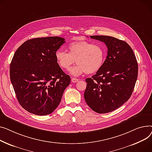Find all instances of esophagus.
Returning a JSON list of instances; mask_svg holds the SVG:
<instances>
[{
  "instance_id": "34e87169",
  "label": "esophagus",
  "mask_w": 152,
  "mask_h": 152,
  "mask_svg": "<svg viewBox=\"0 0 152 152\" xmlns=\"http://www.w3.org/2000/svg\"><path fill=\"white\" fill-rule=\"evenodd\" d=\"M78 78H72V79H71V82H72V83H76V82H78Z\"/></svg>"
}]
</instances>
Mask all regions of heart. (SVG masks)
<instances>
[{
  "mask_svg": "<svg viewBox=\"0 0 152 152\" xmlns=\"http://www.w3.org/2000/svg\"><path fill=\"white\" fill-rule=\"evenodd\" d=\"M69 53L58 50L55 53V58L58 66L64 70L70 69L76 61L77 66L70 70L74 76L83 73L92 74L97 72L102 67L106 53L103 46L99 44L82 40L70 43L68 46Z\"/></svg>",
  "mask_w": 152,
  "mask_h": 152,
  "instance_id": "1",
  "label": "heart"
}]
</instances>
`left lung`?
<instances>
[{
    "label": "left lung",
    "instance_id": "1",
    "mask_svg": "<svg viewBox=\"0 0 152 152\" xmlns=\"http://www.w3.org/2000/svg\"><path fill=\"white\" fill-rule=\"evenodd\" d=\"M90 38L103 42L108 51L101 69L86 79L85 100L93 111L109 113L131 97L137 78V62L126 42L106 35H92Z\"/></svg>",
    "mask_w": 152,
    "mask_h": 152
}]
</instances>
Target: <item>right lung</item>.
<instances>
[{
	"mask_svg": "<svg viewBox=\"0 0 152 152\" xmlns=\"http://www.w3.org/2000/svg\"><path fill=\"white\" fill-rule=\"evenodd\" d=\"M64 40L59 37L30 39L15 53L10 66V80L18 101L31 113H51L70 84V76L62 71L55 58Z\"/></svg>",
	"mask_w": 152,
	"mask_h": 152,
	"instance_id": "right-lung-1",
	"label": "right lung"
}]
</instances>
